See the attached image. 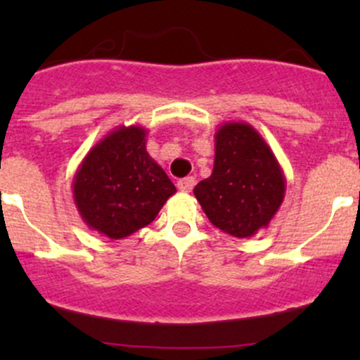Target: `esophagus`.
Listing matches in <instances>:
<instances>
[{
	"label": "esophagus",
	"mask_w": 360,
	"mask_h": 360,
	"mask_svg": "<svg viewBox=\"0 0 360 360\" xmlns=\"http://www.w3.org/2000/svg\"><path fill=\"white\" fill-rule=\"evenodd\" d=\"M195 186V177H184V179L177 181V188H179V191H183V193H190L191 190H193Z\"/></svg>",
	"instance_id": "34e87169"
}]
</instances>
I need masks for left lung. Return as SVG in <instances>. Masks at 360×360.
<instances>
[{
  "instance_id": "obj_1",
  "label": "left lung",
  "mask_w": 360,
  "mask_h": 360,
  "mask_svg": "<svg viewBox=\"0 0 360 360\" xmlns=\"http://www.w3.org/2000/svg\"><path fill=\"white\" fill-rule=\"evenodd\" d=\"M214 141L212 174L193 193L214 226L231 237L249 238L268 228L281 209L284 172L266 141L249 123H223Z\"/></svg>"
}]
</instances>
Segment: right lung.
Listing matches in <instances>:
<instances>
[{"mask_svg": "<svg viewBox=\"0 0 360 360\" xmlns=\"http://www.w3.org/2000/svg\"><path fill=\"white\" fill-rule=\"evenodd\" d=\"M148 130L120 125L86 153L72 179L83 223L120 240L148 226L176 193L165 170L146 151Z\"/></svg>", "mask_w": 360, "mask_h": 360, "instance_id": "add662e5", "label": "right lung"}]
</instances>
